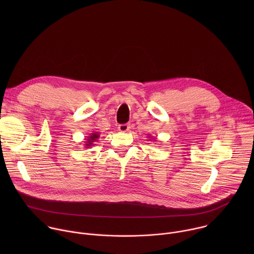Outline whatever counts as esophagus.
<instances>
[{"instance_id":"1","label":"esophagus","mask_w":254,"mask_h":254,"mask_svg":"<svg viewBox=\"0 0 254 254\" xmlns=\"http://www.w3.org/2000/svg\"><path fill=\"white\" fill-rule=\"evenodd\" d=\"M118 128H119L120 131L126 132V131H127L129 129V127H128V125H120Z\"/></svg>"}]
</instances>
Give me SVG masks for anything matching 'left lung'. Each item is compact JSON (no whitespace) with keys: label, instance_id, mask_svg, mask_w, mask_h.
<instances>
[{"label":"left lung","instance_id":"left-lung-1","mask_svg":"<svg viewBox=\"0 0 254 254\" xmlns=\"http://www.w3.org/2000/svg\"><path fill=\"white\" fill-rule=\"evenodd\" d=\"M149 136H152V135H149ZM150 139H151V138H150Z\"/></svg>","mask_w":254,"mask_h":254}]
</instances>
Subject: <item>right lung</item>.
<instances>
[{
    "mask_svg": "<svg viewBox=\"0 0 254 254\" xmlns=\"http://www.w3.org/2000/svg\"><path fill=\"white\" fill-rule=\"evenodd\" d=\"M99 136H100V135H99V132H97V131L90 133V135H88L87 138H84V139H86V140L84 141V147H85L86 149H90V147L93 146V143L96 141V139H97Z\"/></svg>",
    "mask_w": 254,
    "mask_h": 254,
    "instance_id": "obj_1",
    "label": "right lung"
}]
</instances>
